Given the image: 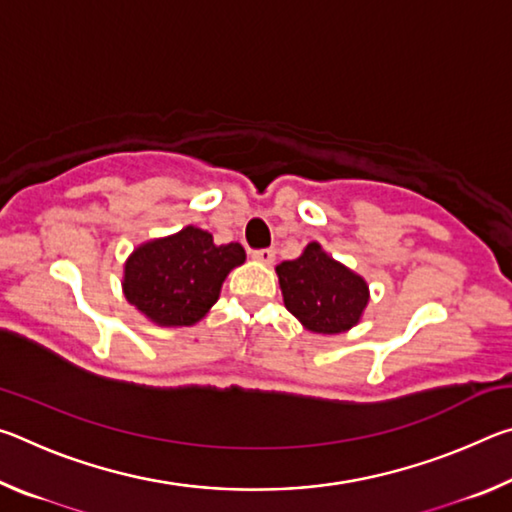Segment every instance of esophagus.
Wrapping results in <instances>:
<instances>
[{
  "label": "esophagus",
  "instance_id": "34e87169",
  "mask_svg": "<svg viewBox=\"0 0 512 512\" xmlns=\"http://www.w3.org/2000/svg\"><path fill=\"white\" fill-rule=\"evenodd\" d=\"M253 259L259 264H273L275 259V250L273 248H262V250H255L253 253Z\"/></svg>",
  "mask_w": 512,
  "mask_h": 512
}]
</instances>
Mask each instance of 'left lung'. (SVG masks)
<instances>
[{"label":"left lung","instance_id":"left-lung-1","mask_svg":"<svg viewBox=\"0 0 512 512\" xmlns=\"http://www.w3.org/2000/svg\"><path fill=\"white\" fill-rule=\"evenodd\" d=\"M282 300L300 325L314 334L334 336L361 323L370 302L368 282L332 255L318 241L302 255L275 266Z\"/></svg>","mask_w":512,"mask_h":512}]
</instances>
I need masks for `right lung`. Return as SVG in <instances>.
Wrapping results in <instances>:
<instances>
[{
    "instance_id": "add662e5",
    "label": "right lung",
    "mask_w": 512,
    "mask_h": 512,
    "mask_svg": "<svg viewBox=\"0 0 512 512\" xmlns=\"http://www.w3.org/2000/svg\"><path fill=\"white\" fill-rule=\"evenodd\" d=\"M246 262L237 241L216 246L212 235L185 225L173 235L149 239L124 262L126 300L158 327H189L219 300L225 277Z\"/></svg>"
}]
</instances>
